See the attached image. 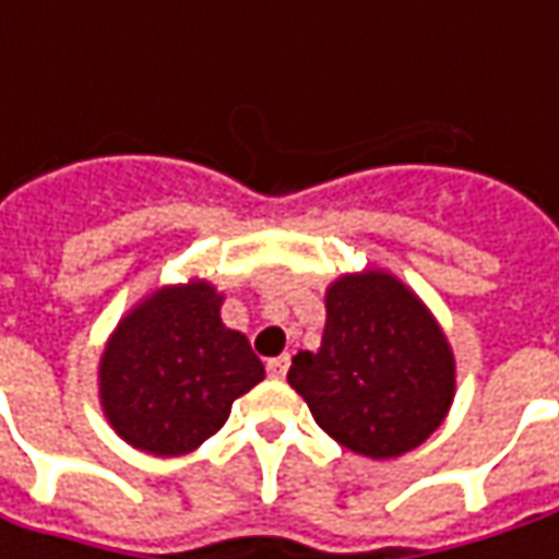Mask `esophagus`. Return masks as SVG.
Instances as JSON below:
<instances>
[{
  "mask_svg": "<svg viewBox=\"0 0 559 559\" xmlns=\"http://www.w3.org/2000/svg\"><path fill=\"white\" fill-rule=\"evenodd\" d=\"M287 367H290V355H278V358H272L269 364H265V370H269L272 379H284Z\"/></svg>",
  "mask_w": 559,
  "mask_h": 559,
  "instance_id": "obj_1",
  "label": "esophagus"
}]
</instances>
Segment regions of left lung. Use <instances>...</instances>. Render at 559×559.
Returning <instances> with one entry per match:
<instances>
[{
	"label": "left lung",
	"instance_id": "left-lung-1",
	"mask_svg": "<svg viewBox=\"0 0 559 559\" xmlns=\"http://www.w3.org/2000/svg\"><path fill=\"white\" fill-rule=\"evenodd\" d=\"M318 352H299L287 382L314 423L367 459L416 450L447 419L455 358L419 296L385 269L343 275L324 296Z\"/></svg>",
	"mask_w": 559,
	"mask_h": 559
}]
</instances>
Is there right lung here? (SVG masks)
Returning <instances> with one entry per match:
<instances>
[{"instance_id":"right-lung-1","label":"right lung","mask_w":559,"mask_h":559,"mask_svg":"<svg viewBox=\"0 0 559 559\" xmlns=\"http://www.w3.org/2000/svg\"><path fill=\"white\" fill-rule=\"evenodd\" d=\"M207 281L162 287L136 302L100 355V404L134 450L183 455L229 419L231 401L263 382V360L219 318Z\"/></svg>"}]
</instances>
